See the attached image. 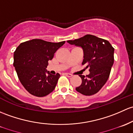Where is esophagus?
Masks as SVG:
<instances>
[{
  "label": "esophagus",
  "mask_w": 133,
  "mask_h": 133,
  "mask_svg": "<svg viewBox=\"0 0 133 133\" xmlns=\"http://www.w3.org/2000/svg\"><path fill=\"white\" fill-rule=\"evenodd\" d=\"M65 76H68V77H71V76H72L71 74H69V73H65Z\"/></svg>",
  "instance_id": "obj_1"
}]
</instances>
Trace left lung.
<instances>
[{"instance_id":"obj_1","label":"left lung","mask_w":133,"mask_h":133,"mask_svg":"<svg viewBox=\"0 0 133 133\" xmlns=\"http://www.w3.org/2000/svg\"><path fill=\"white\" fill-rule=\"evenodd\" d=\"M71 44L81 46L83 50L84 59L82 65L89 68L90 73L82 78V84L76 91L85 96L97 93L107 82L114 62V48L108 41L90 34L75 40L68 41Z\"/></svg>"}]
</instances>
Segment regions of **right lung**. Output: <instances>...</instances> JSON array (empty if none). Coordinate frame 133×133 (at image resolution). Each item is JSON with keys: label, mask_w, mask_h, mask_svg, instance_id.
I'll use <instances>...</instances> for the list:
<instances>
[{"label": "right lung", "mask_w": 133, "mask_h": 133, "mask_svg": "<svg viewBox=\"0 0 133 133\" xmlns=\"http://www.w3.org/2000/svg\"><path fill=\"white\" fill-rule=\"evenodd\" d=\"M64 43L34 39L22 43L16 49L13 65L21 83L30 94L44 97L55 89L60 75H51L46 68Z\"/></svg>", "instance_id": "obj_1"}]
</instances>
